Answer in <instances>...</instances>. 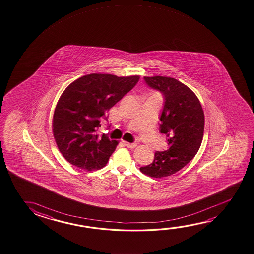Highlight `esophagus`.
<instances>
[{
	"instance_id": "obj_1",
	"label": "esophagus",
	"mask_w": 254,
	"mask_h": 254,
	"mask_svg": "<svg viewBox=\"0 0 254 254\" xmlns=\"http://www.w3.org/2000/svg\"><path fill=\"white\" fill-rule=\"evenodd\" d=\"M123 143H124V145L127 146V148H130V149H133V148L136 147V143H134V142L130 143V142H127V141H123Z\"/></svg>"
}]
</instances>
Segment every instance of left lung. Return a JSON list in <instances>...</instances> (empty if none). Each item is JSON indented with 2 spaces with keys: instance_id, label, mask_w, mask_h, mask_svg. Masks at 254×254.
Wrapping results in <instances>:
<instances>
[{
  "instance_id": "8db88e82",
  "label": "left lung",
  "mask_w": 254,
  "mask_h": 254,
  "mask_svg": "<svg viewBox=\"0 0 254 254\" xmlns=\"http://www.w3.org/2000/svg\"><path fill=\"white\" fill-rule=\"evenodd\" d=\"M148 87L164 97L159 132L167 135L169 149L156 151L151 164L140 170L154 178L174 175L190 162L203 140L204 115L198 98L179 80L163 76L143 77Z\"/></svg>"
}]
</instances>
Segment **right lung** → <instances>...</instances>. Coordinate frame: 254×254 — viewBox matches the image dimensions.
<instances>
[{"label": "right lung", "instance_id": "1", "mask_svg": "<svg viewBox=\"0 0 254 254\" xmlns=\"http://www.w3.org/2000/svg\"><path fill=\"white\" fill-rule=\"evenodd\" d=\"M139 76L118 77L92 73L70 84L60 96L53 117V133L68 162L87 171L104 167L118 141L99 135L101 120L139 80Z\"/></svg>", "mask_w": 254, "mask_h": 254}]
</instances>
